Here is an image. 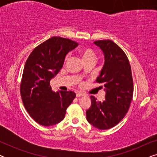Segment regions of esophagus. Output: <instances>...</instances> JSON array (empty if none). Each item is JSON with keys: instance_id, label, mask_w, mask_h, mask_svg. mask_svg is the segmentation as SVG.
<instances>
[{"instance_id": "1", "label": "esophagus", "mask_w": 157, "mask_h": 157, "mask_svg": "<svg viewBox=\"0 0 157 157\" xmlns=\"http://www.w3.org/2000/svg\"><path fill=\"white\" fill-rule=\"evenodd\" d=\"M85 94L81 92H77L76 93V97H81V96H84Z\"/></svg>"}]
</instances>
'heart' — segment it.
Segmentation results:
<instances>
[{
	"mask_svg": "<svg viewBox=\"0 0 157 157\" xmlns=\"http://www.w3.org/2000/svg\"><path fill=\"white\" fill-rule=\"evenodd\" d=\"M80 53L84 61H86L90 59H96L95 53L91 48H83L80 51ZM68 58V56L66 57V60H67Z\"/></svg>",
	"mask_w": 157,
	"mask_h": 157,
	"instance_id": "heart-1",
	"label": "heart"
}]
</instances>
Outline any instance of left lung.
Masks as SVG:
<instances>
[{
  "label": "left lung",
  "mask_w": 157,
  "mask_h": 157,
  "mask_svg": "<svg viewBox=\"0 0 157 157\" xmlns=\"http://www.w3.org/2000/svg\"><path fill=\"white\" fill-rule=\"evenodd\" d=\"M94 43L104 54L105 63L96 82L104 83L106 96L102 102L91 96L86 119L94 127L109 129L119 124L129 109L134 93L132 69L126 53L112 40Z\"/></svg>",
  "instance_id": "8db88e82"
}]
</instances>
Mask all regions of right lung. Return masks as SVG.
<instances>
[{"label": "right lung", "instance_id": "obj_1", "mask_svg": "<svg viewBox=\"0 0 157 157\" xmlns=\"http://www.w3.org/2000/svg\"><path fill=\"white\" fill-rule=\"evenodd\" d=\"M78 46L76 41L53 36L33 49L25 62L20 91L27 112L42 126L55 125L64 119L76 97L69 91H53L50 86L63 65L66 55Z\"/></svg>", "mask_w": 157, "mask_h": 157}]
</instances>
